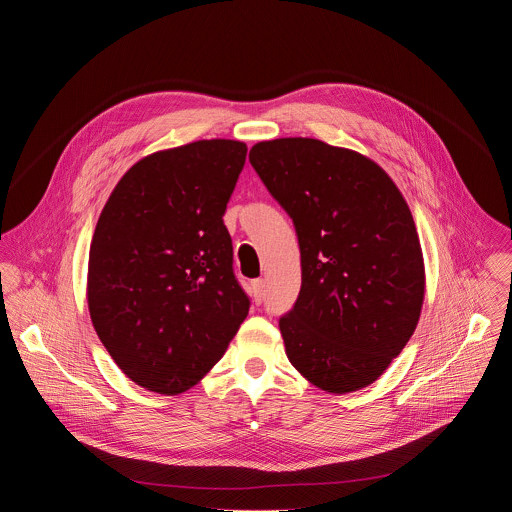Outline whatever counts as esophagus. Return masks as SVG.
<instances>
[{
    "label": "esophagus",
    "mask_w": 512,
    "mask_h": 512,
    "mask_svg": "<svg viewBox=\"0 0 512 512\" xmlns=\"http://www.w3.org/2000/svg\"><path fill=\"white\" fill-rule=\"evenodd\" d=\"M251 291H253V302L261 304L265 300V281L263 279H255L251 283Z\"/></svg>",
    "instance_id": "esophagus-1"
}]
</instances>
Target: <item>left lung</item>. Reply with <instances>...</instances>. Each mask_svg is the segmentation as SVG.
<instances>
[{
    "label": "left lung",
    "instance_id": "1",
    "mask_svg": "<svg viewBox=\"0 0 512 512\" xmlns=\"http://www.w3.org/2000/svg\"><path fill=\"white\" fill-rule=\"evenodd\" d=\"M249 162L298 233L302 289L279 318L289 362L328 393L371 385L409 342L423 304L405 198L373 160L320 139L259 141Z\"/></svg>",
    "mask_w": 512,
    "mask_h": 512
}]
</instances>
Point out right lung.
Returning a JSON list of instances; mask_svg holds the SVG:
<instances>
[{
    "label": "right lung",
    "mask_w": 512,
    "mask_h": 512,
    "mask_svg": "<svg viewBox=\"0 0 512 512\" xmlns=\"http://www.w3.org/2000/svg\"><path fill=\"white\" fill-rule=\"evenodd\" d=\"M247 145L202 139L131 166L89 251L93 326L139 387L178 395L223 358L249 314L223 223Z\"/></svg>",
    "instance_id": "add662e5"
}]
</instances>
